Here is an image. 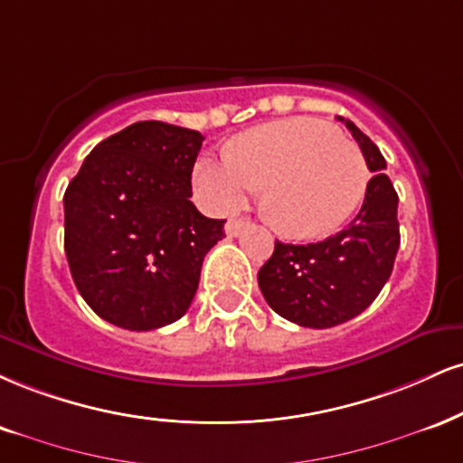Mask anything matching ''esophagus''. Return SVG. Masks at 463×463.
Masks as SVG:
<instances>
[{
  "mask_svg": "<svg viewBox=\"0 0 463 463\" xmlns=\"http://www.w3.org/2000/svg\"><path fill=\"white\" fill-rule=\"evenodd\" d=\"M248 226H250V222L243 220V217H239V220H228L226 222V235L228 237L241 235L243 228H248Z\"/></svg>",
  "mask_w": 463,
  "mask_h": 463,
  "instance_id": "esophagus-1",
  "label": "esophagus"
}]
</instances>
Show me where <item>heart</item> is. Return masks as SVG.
Wrapping results in <instances>:
<instances>
[{"mask_svg":"<svg viewBox=\"0 0 463 463\" xmlns=\"http://www.w3.org/2000/svg\"><path fill=\"white\" fill-rule=\"evenodd\" d=\"M194 183L224 213L241 209L263 185L267 220L288 237L315 239L352 217L369 170L360 148L334 127L288 118L241 133L226 157H200Z\"/></svg>","mask_w":463,"mask_h":463,"instance_id":"b5f03b06","label":"heart"}]
</instances>
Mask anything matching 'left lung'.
<instances>
[{
    "label": "left lung",
    "mask_w": 463,
    "mask_h": 463,
    "mask_svg": "<svg viewBox=\"0 0 463 463\" xmlns=\"http://www.w3.org/2000/svg\"><path fill=\"white\" fill-rule=\"evenodd\" d=\"M373 172L364 203L345 231L306 246L276 241L259 271L267 304L285 319L326 330L358 317L392 274L399 250V196L380 148L352 120H345Z\"/></svg>",
    "instance_id": "obj_1"
}]
</instances>
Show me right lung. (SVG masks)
Masks as SVG:
<instances>
[{
  "instance_id": "right-lung-1",
  "label": "right lung",
  "mask_w": 463,
  "mask_h": 463,
  "mask_svg": "<svg viewBox=\"0 0 463 463\" xmlns=\"http://www.w3.org/2000/svg\"><path fill=\"white\" fill-rule=\"evenodd\" d=\"M204 137L159 120L99 142L64 194V250L77 291L101 319L148 332L181 319L226 220L194 207Z\"/></svg>"
}]
</instances>
